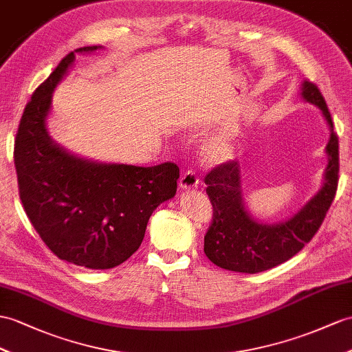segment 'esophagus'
<instances>
[{
  "label": "esophagus",
  "mask_w": 352,
  "mask_h": 352,
  "mask_svg": "<svg viewBox=\"0 0 352 352\" xmlns=\"http://www.w3.org/2000/svg\"><path fill=\"white\" fill-rule=\"evenodd\" d=\"M199 177H197L195 171L194 170H188L179 179V186L182 188V190H190V188H195L199 186Z\"/></svg>",
  "instance_id": "34e87169"
}]
</instances>
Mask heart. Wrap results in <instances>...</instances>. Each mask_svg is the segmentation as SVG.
Returning a JSON list of instances; mask_svg holds the SVG:
<instances>
[{
	"instance_id": "obj_1",
	"label": "heart",
	"mask_w": 352,
	"mask_h": 352,
	"mask_svg": "<svg viewBox=\"0 0 352 352\" xmlns=\"http://www.w3.org/2000/svg\"><path fill=\"white\" fill-rule=\"evenodd\" d=\"M224 153H226V148H222V146H210L209 148L210 158H221Z\"/></svg>"
}]
</instances>
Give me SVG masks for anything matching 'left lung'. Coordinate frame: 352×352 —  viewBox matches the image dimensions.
Masks as SVG:
<instances>
[{"instance_id":"obj_1","label":"left lung","mask_w":352,"mask_h":352,"mask_svg":"<svg viewBox=\"0 0 352 352\" xmlns=\"http://www.w3.org/2000/svg\"><path fill=\"white\" fill-rule=\"evenodd\" d=\"M302 96L321 109L331 131L325 148L329 166L321 191L288 221L275 226L258 224L243 206L237 162L227 161L213 167L204 176L206 192L213 208L212 222L204 236V254L218 267L258 273L285 263L312 241L327 215L339 182V139L318 87L305 80Z\"/></svg>"}]
</instances>
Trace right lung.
Returning <instances> with one entry per match:
<instances>
[{
	"mask_svg": "<svg viewBox=\"0 0 352 352\" xmlns=\"http://www.w3.org/2000/svg\"><path fill=\"white\" fill-rule=\"evenodd\" d=\"M73 50L34 91L14 139L19 197L34 230L58 258L110 269L139 250L148 221L177 190L179 167L98 164L59 148L46 130L52 92L74 61Z\"/></svg>",
	"mask_w": 352,
	"mask_h": 352,
	"instance_id": "right-lung-1",
	"label": "right lung"
}]
</instances>
